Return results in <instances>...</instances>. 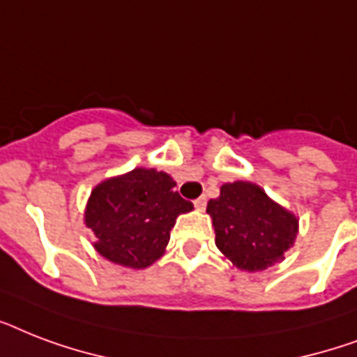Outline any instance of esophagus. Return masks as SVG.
I'll return each instance as SVG.
<instances>
[{
  "label": "esophagus",
  "instance_id": "1",
  "mask_svg": "<svg viewBox=\"0 0 357 357\" xmlns=\"http://www.w3.org/2000/svg\"><path fill=\"white\" fill-rule=\"evenodd\" d=\"M207 206V196H200V198H196L195 200V207L198 211H204Z\"/></svg>",
  "mask_w": 357,
  "mask_h": 357
}]
</instances>
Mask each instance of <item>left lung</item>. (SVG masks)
<instances>
[{"label": "left lung", "instance_id": "left-lung-1", "mask_svg": "<svg viewBox=\"0 0 357 357\" xmlns=\"http://www.w3.org/2000/svg\"><path fill=\"white\" fill-rule=\"evenodd\" d=\"M218 250L241 271H265L283 259L294 244L298 220L278 206L265 190L250 181L220 187V196L209 200Z\"/></svg>", "mask_w": 357, "mask_h": 357}]
</instances>
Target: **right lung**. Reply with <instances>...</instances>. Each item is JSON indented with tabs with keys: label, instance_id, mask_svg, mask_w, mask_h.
I'll return each instance as SVG.
<instances>
[{
	"label": "right lung",
	"instance_id": "1",
	"mask_svg": "<svg viewBox=\"0 0 357 357\" xmlns=\"http://www.w3.org/2000/svg\"><path fill=\"white\" fill-rule=\"evenodd\" d=\"M192 204L176 190V181L155 168L102 181L91 192L85 224L96 235L94 248L116 265L146 268L165 254L170 229Z\"/></svg>",
	"mask_w": 357,
	"mask_h": 357
}]
</instances>
